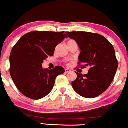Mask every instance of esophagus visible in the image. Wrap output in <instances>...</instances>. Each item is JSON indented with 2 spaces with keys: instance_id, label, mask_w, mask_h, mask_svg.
<instances>
[{
  "instance_id": "1",
  "label": "esophagus",
  "mask_w": 128,
  "mask_h": 128,
  "mask_svg": "<svg viewBox=\"0 0 128 128\" xmlns=\"http://www.w3.org/2000/svg\"><path fill=\"white\" fill-rule=\"evenodd\" d=\"M71 71V70H70V69H68V68H65V72L66 73H68V72H70Z\"/></svg>"
}]
</instances>
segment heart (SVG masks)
Instances as JSON below:
<instances>
[{"mask_svg":"<svg viewBox=\"0 0 128 128\" xmlns=\"http://www.w3.org/2000/svg\"><path fill=\"white\" fill-rule=\"evenodd\" d=\"M74 41V40H69V41H68V42H70V41Z\"/></svg>","mask_w":128,"mask_h":128,"instance_id":"heart-1","label":"heart"}]
</instances>
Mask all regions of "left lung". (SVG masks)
I'll list each match as a JSON object with an SVG mask.
<instances>
[{
  "instance_id": "obj_1",
  "label": "left lung",
  "mask_w": 128,
  "mask_h": 128,
  "mask_svg": "<svg viewBox=\"0 0 128 128\" xmlns=\"http://www.w3.org/2000/svg\"><path fill=\"white\" fill-rule=\"evenodd\" d=\"M76 41L81 52L78 65L81 68L88 66V74L75 72L76 78L72 82L74 90L86 98L102 94L114 79L118 63L112 44L102 35L86 31L66 32Z\"/></svg>"
}]
</instances>
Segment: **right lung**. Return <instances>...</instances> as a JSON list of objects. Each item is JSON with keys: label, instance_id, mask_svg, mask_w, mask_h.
I'll use <instances>...</instances> for the list:
<instances>
[{"label": "right lung", "instance_id": "obj_1", "mask_svg": "<svg viewBox=\"0 0 128 128\" xmlns=\"http://www.w3.org/2000/svg\"><path fill=\"white\" fill-rule=\"evenodd\" d=\"M66 37L64 31H33L23 35L15 44L9 56V72L22 94L38 100L51 92L56 77L65 70L58 65L44 70L41 64L53 55L56 45Z\"/></svg>", "mask_w": 128, "mask_h": 128}]
</instances>
